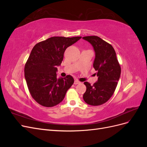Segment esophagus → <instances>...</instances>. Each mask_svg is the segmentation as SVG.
<instances>
[{
  "label": "esophagus",
  "mask_w": 147,
  "mask_h": 147,
  "mask_svg": "<svg viewBox=\"0 0 147 147\" xmlns=\"http://www.w3.org/2000/svg\"><path fill=\"white\" fill-rule=\"evenodd\" d=\"M80 82H79L78 80H75L74 81V84H80Z\"/></svg>",
  "instance_id": "34e87169"
}]
</instances>
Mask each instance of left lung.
<instances>
[{
  "mask_svg": "<svg viewBox=\"0 0 147 147\" xmlns=\"http://www.w3.org/2000/svg\"><path fill=\"white\" fill-rule=\"evenodd\" d=\"M83 38L90 42L95 51L93 67L97 71V81L91 85L87 82L84 84L86 91L83 99L91 105H100L108 101L117 88L121 75V67L113 47L97 36H86Z\"/></svg>",
  "mask_w": 147,
  "mask_h": 147,
  "instance_id": "8db88e82",
  "label": "left lung"
}]
</instances>
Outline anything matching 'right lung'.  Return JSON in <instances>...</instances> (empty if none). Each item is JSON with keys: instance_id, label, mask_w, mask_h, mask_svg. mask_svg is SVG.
<instances>
[{"instance_id": "obj_1", "label": "right lung", "mask_w": 147, "mask_h": 147, "mask_svg": "<svg viewBox=\"0 0 147 147\" xmlns=\"http://www.w3.org/2000/svg\"><path fill=\"white\" fill-rule=\"evenodd\" d=\"M82 37H53L37 43L24 67L29 91L37 103L51 107L63 101L74 80L71 75L57 78V66L63 60L66 48Z\"/></svg>"}]
</instances>
